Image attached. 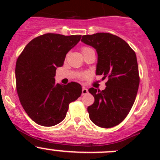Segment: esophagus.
<instances>
[{
	"instance_id": "34e87169",
	"label": "esophagus",
	"mask_w": 160,
	"mask_h": 160,
	"mask_svg": "<svg viewBox=\"0 0 160 160\" xmlns=\"http://www.w3.org/2000/svg\"><path fill=\"white\" fill-rule=\"evenodd\" d=\"M88 93V90L86 88H84V87H83V89H82V95H85V94H87Z\"/></svg>"
}]
</instances>
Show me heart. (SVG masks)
I'll use <instances>...</instances> for the list:
<instances>
[{
  "label": "heart",
  "instance_id": "b5f03b06",
  "mask_svg": "<svg viewBox=\"0 0 160 160\" xmlns=\"http://www.w3.org/2000/svg\"><path fill=\"white\" fill-rule=\"evenodd\" d=\"M89 49H90V48H89V47H83V48H82V52L87 51V50H89ZM85 76H87V74L83 73V74H82L81 77H85Z\"/></svg>",
  "mask_w": 160,
  "mask_h": 160
}]
</instances>
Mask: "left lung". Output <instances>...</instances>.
<instances>
[{
  "label": "left lung",
  "instance_id": "obj_1",
  "mask_svg": "<svg viewBox=\"0 0 160 160\" xmlns=\"http://www.w3.org/2000/svg\"><path fill=\"white\" fill-rule=\"evenodd\" d=\"M81 42L96 49V74L108 78L104 90H88L94 98L88 108L90 119L101 128H112L126 118L136 98L139 85L136 55L125 40L110 33L83 35Z\"/></svg>",
  "mask_w": 160,
  "mask_h": 160
}]
</instances>
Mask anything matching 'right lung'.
Returning <instances> with one entry per match:
<instances>
[{"mask_svg": "<svg viewBox=\"0 0 160 160\" xmlns=\"http://www.w3.org/2000/svg\"><path fill=\"white\" fill-rule=\"evenodd\" d=\"M81 35L47 33L33 38L16 62V88L19 100L32 121L50 127L60 123L69 104L81 95V85L56 83L57 67L80 40Z\"/></svg>", "mask_w": 160, "mask_h": 160, "instance_id": "add662e5", "label": "right lung"}]
</instances>
